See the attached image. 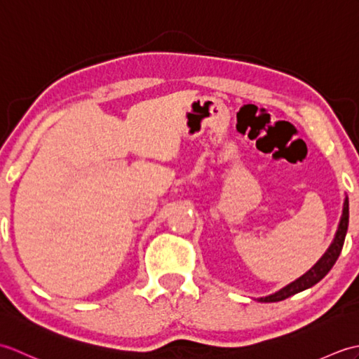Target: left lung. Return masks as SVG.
I'll list each match as a JSON object with an SVG mask.
<instances>
[{"mask_svg": "<svg viewBox=\"0 0 359 359\" xmlns=\"http://www.w3.org/2000/svg\"><path fill=\"white\" fill-rule=\"evenodd\" d=\"M347 228H348V199L346 197L337 234H334V239L332 242V245L329 247V250L325 251L324 256L319 259V261L313 266H311V269L306 274H302L299 279H296L294 282H292V284H288L287 287L279 290V292H276L274 294L259 297V301H261V302L284 301V299H287V297L293 296V294L299 293V292H304V290H307L310 287H313L315 284H318V282L321 280L325 276V274L332 270V266L334 265L337 259L339 257L342 245H344Z\"/></svg>", "mask_w": 359, "mask_h": 359, "instance_id": "8db88e82", "label": "left lung"}]
</instances>
